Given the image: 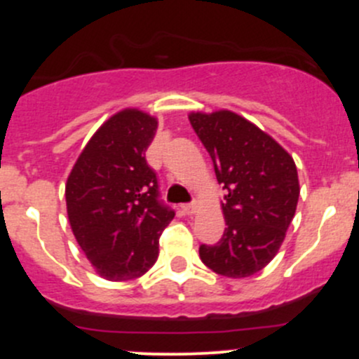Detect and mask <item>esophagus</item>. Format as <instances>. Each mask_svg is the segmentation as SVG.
Listing matches in <instances>:
<instances>
[{
    "mask_svg": "<svg viewBox=\"0 0 359 359\" xmlns=\"http://www.w3.org/2000/svg\"><path fill=\"white\" fill-rule=\"evenodd\" d=\"M182 212L187 213V215H193L196 212V205L194 203H186V205H182Z\"/></svg>",
    "mask_w": 359,
    "mask_h": 359,
    "instance_id": "obj_1",
    "label": "esophagus"
}]
</instances>
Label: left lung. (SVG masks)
<instances>
[{"label":"left lung","instance_id":"obj_1","mask_svg":"<svg viewBox=\"0 0 359 359\" xmlns=\"http://www.w3.org/2000/svg\"><path fill=\"white\" fill-rule=\"evenodd\" d=\"M226 196V229L217 245H201L206 267L227 278L262 271L280 250L299 201L295 161L276 140L233 111L191 112Z\"/></svg>","mask_w":359,"mask_h":359}]
</instances>
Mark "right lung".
I'll list each match as a JSON object with an SVG mask.
<instances>
[{"mask_svg":"<svg viewBox=\"0 0 359 359\" xmlns=\"http://www.w3.org/2000/svg\"><path fill=\"white\" fill-rule=\"evenodd\" d=\"M158 119L139 109L111 116L76 159L66 184L76 241L99 276L128 281L153 267L159 236L175 212L158 200L146 151Z\"/></svg>","mask_w":359,"mask_h":359,"instance_id":"obj_1","label":"right lung"}]
</instances>
